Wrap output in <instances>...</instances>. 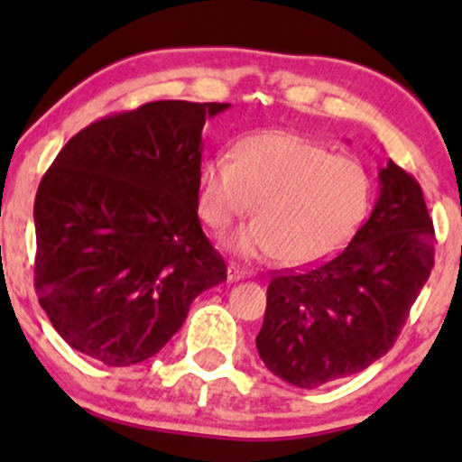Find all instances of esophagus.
Returning a JSON list of instances; mask_svg holds the SVG:
<instances>
[{
    "mask_svg": "<svg viewBox=\"0 0 462 462\" xmlns=\"http://www.w3.org/2000/svg\"><path fill=\"white\" fill-rule=\"evenodd\" d=\"M243 278H249V272L245 267H241V264H235V263L227 264V282H238V280Z\"/></svg>",
    "mask_w": 462,
    "mask_h": 462,
    "instance_id": "34e87169",
    "label": "esophagus"
}]
</instances>
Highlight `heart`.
<instances>
[{"instance_id": "b5f03b06", "label": "heart", "mask_w": 462, "mask_h": 462, "mask_svg": "<svg viewBox=\"0 0 462 462\" xmlns=\"http://www.w3.org/2000/svg\"><path fill=\"white\" fill-rule=\"evenodd\" d=\"M371 182L360 162L284 130L247 136L198 169L199 217L215 230L252 213L256 221L226 238L245 258L280 256L310 264L337 252L365 219Z\"/></svg>"}]
</instances>
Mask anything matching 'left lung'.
<instances>
[{
  "mask_svg": "<svg viewBox=\"0 0 462 462\" xmlns=\"http://www.w3.org/2000/svg\"><path fill=\"white\" fill-rule=\"evenodd\" d=\"M378 180V201L343 252L269 282L256 347L284 383L317 389L383 358L432 272L434 230L421 187L393 161Z\"/></svg>",
  "mask_w": 462,
  "mask_h": 462,
  "instance_id": "8db88e82",
  "label": "left lung"
}]
</instances>
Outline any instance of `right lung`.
<instances>
[{
  "instance_id": "1",
  "label": "right lung",
  "mask_w": 462,
  "mask_h": 462,
  "mask_svg": "<svg viewBox=\"0 0 462 462\" xmlns=\"http://www.w3.org/2000/svg\"><path fill=\"white\" fill-rule=\"evenodd\" d=\"M230 104H143L79 130L36 190L34 286L56 332L110 367L152 358L224 282L201 232L206 119Z\"/></svg>"
}]
</instances>
